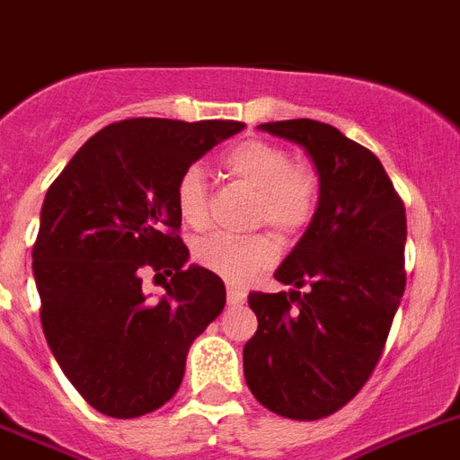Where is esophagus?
Here are the masks:
<instances>
[{"label": "esophagus", "mask_w": 460, "mask_h": 460, "mask_svg": "<svg viewBox=\"0 0 460 460\" xmlns=\"http://www.w3.org/2000/svg\"><path fill=\"white\" fill-rule=\"evenodd\" d=\"M246 294L237 287H227V305H244Z\"/></svg>", "instance_id": "obj_1"}]
</instances>
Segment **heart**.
<instances>
[{
	"label": "heart",
	"instance_id": "obj_1",
	"mask_svg": "<svg viewBox=\"0 0 460 460\" xmlns=\"http://www.w3.org/2000/svg\"><path fill=\"white\" fill-rule=\"evenodd\" d=\"M221 166L230 176L256 190V226H270L282 237H294L310 226L320 202V181L310 169L294 164L282 146L263 138L239 140L237 146L223 153ZM173 202L185 226L195 230L207 226L208 192L197 166H190L178 176ZM192 258L204 270L226 282L242 284L275 261V244L263 233L249 237L208 234L197 242Z\"/></svg>",
	"mask_w": 460,
	"mask_h": 460
}]
</instances>
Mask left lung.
Here are the masks:
<instances>
[{
  "mask_svg": "<svg viewBox=\"0 0 460 460\" xmlns=\"http://www.w3.org/2000/svg\"><path fill=\"white\" fill-rule=\"evenodd\" d=\"M258 128L305 147L320 202L275 272L296 289L249 294L258 329L244 345V378L265 409L317 420L345 407L381 359L407 287V214L378 157L332 124L287 119Z\"/></svg>",
  "mask_w": 460,
  "mask_h": 460,
  "instance_id": "8db88e82",
  "label": "left lung"
}]
</instances>
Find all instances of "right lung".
Listing matches in <instances>:
<instances>
[{
    "mask_svg": "<svg viewBox=\"0 0 460 460\" xmlns=\"http://www.w3.org/2000/svg\"><path fill=\"white\" fill-rule=\"evenodd\" d=\"M233 119L136 117L91 136L49 188L32 272L53 358L96 411L136 419L183 381L192 341L226 307L218 275L188 263L178 176L242 131ZM165 279L150 302L142 270Z\"/></svg>",
    "mask_w": 460,
    "mask_h": 460,
    "instance_id": "obj_1",
    "label": "right lung"
}]
</instances>
